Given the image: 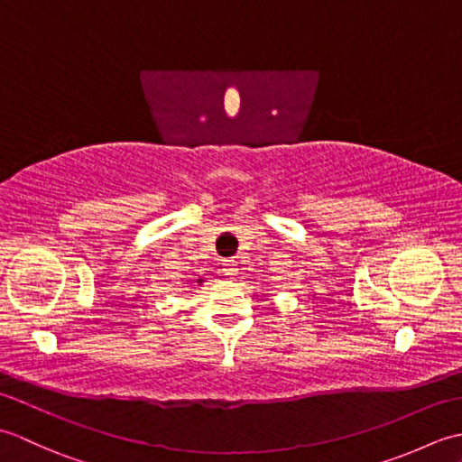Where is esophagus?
I'll return each instance as SVG.
<instances>
[{"label": "esophagus", "mask_w": 462, "mask_h": 462, "mask_svg": "<svg viewBox=\"0 0 462 462\" xmlns=\"http://www.w3.org/2000/svg\"><path fill=\"white\" fill-rule=\"evenodd\" d=\"M222 272H224V276L236 278L238 276V262L236 260H224L222 262Z\"/></svg>", "instance_id": "34e87169"}]
</instances>
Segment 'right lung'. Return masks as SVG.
I'll list each match as a JSON object with an SVG mask.
<instances>
[{
  "instance_id": "add662e5",
  "label": "right lung",
  "mask_w": 462,
  "mask_h": 462,
  "mask_svg": "<svg viewBox=\"0 0 462 462\" xmlns=\"http://www.w3.org/2000/svg\"><path fill=\"white\" fill-rule=\"evenodd\" d=\"M202 282H204L202 278H199V280H196V283H199V286H202Z\"/></svg>"
}]
</instances>
